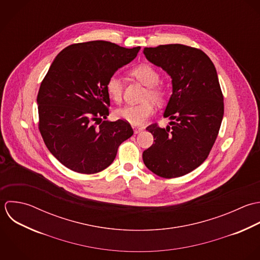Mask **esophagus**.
Segmentation results:
<instances>
[{
    "instance_id": "34e87169",
    "label": "esophagus",
    "mask_w": 260,
    "mask_h": 260,
    "mask_svg": "<svg viewBox=\"0 0 260 260\" xmlns=\"http://www.w3.org/2000/svg\"><path fill=\"white\" fill-rule=\"evenodd\" d=\"M132 128H133V131H134V134H138V133H140L141 131L144 130L143 127H138V126H133Z\"/></svg>"
}]
</instances>
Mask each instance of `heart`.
Returning a JSON list of instances; mask_svg holds the SVG:
<instances>
[{
    "label": "heart",
    "instance_id": "b5f03b06",
    "mask_svg": "<svg viewBox=\"0 0 260 260\" xmlns=\"http://www.w3.org/2000/svg\"><path fill=\"white\" fill-rule=\"evenodd\" d=\"M130 75L147 87V90L143 95V101L145 102L138 105H128L119 108L115 111V116L132 125L139 126L144 124L154 114L155 107L149 99L156 103H161L166 98V89L157 85L160 79L159 73L148 63H141L133 68L130 71ZM106 90L109 98L115 103H120L122 101L124 85L116 76L109 78L106 84Z\"/></svg>",
    "mask_w": 260,
    "mask_h": 260
}]
</instances>
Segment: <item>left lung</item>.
Masks as SVG:
<instances>
[{"mask_svg":"<svg viewBox=\"0 0 260 260\" xmlns=\"http://www.w3.org/2000/svg\"><path fill=\"white\" fill-rule=\"evenodd\" d=\"M146 58L172 78L173 94L164 116L167 128H146L154 143L142 154L146 168L173 178L192 172L208 157L224 115L223 93L217 72L201 49L182 44L145 47Z\"/></svg>","mask_w":260,"mask_h":260,"instance_id":"1","label":"left lung"}]
</instances>
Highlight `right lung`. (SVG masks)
I'll use <instances>...</instances> for the list:
<instances>
[{
	"instance_id": "add662e5",
	"label": "right lung",
	"mask_w": 260,
	"mask_h": 260,
	"mask_svg": "<svg viewBox=\"0 0 260 260\" xmlns=\"http://www.w3.org/2000/svg\"><path fill=\"white\" fill-rule=\"evenodd\" d=\"M139 50L140 46L88 41L68 46L51 63L37 95L38 126L48 150L68 169L102 172L114 161L120 144L133 135L128 122L106 120L110 106L106 84Z\"/></svg>"
}]
</instances>
